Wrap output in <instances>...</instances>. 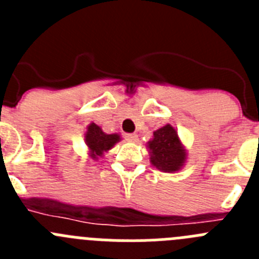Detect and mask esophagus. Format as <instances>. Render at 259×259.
Masks as SVG:
<instances>
[{
    "label": "esophagus",
    "instance_id": "obj_1",
    "mask_svg": "<svg viewBox=\"0 0 259 259\" xmlns=\"http://www.w3.org/2000/svg\"><path fill=\"white\" fill-rule=\"evenodd\" d=\"M124 137L128 143H137V140H139V136L136 134H125Z\"/></svg>",
    "mask_w": 259,
    "mask_h": 259
}]
</instances>
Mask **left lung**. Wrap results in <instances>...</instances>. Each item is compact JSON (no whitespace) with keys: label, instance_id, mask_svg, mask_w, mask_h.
<instances>
[{"label":"left lung","instance_id":"1","mask_svg":"<svg viewBox=\"0 0 259 259\" xmlns=\"http://www.w3.org/2000/svg\"><path fill=\"white\" fill-rule=\"evenodd\" d=\"M146 148L150 155V163L162 172H178L188 159V153L178 130L171 124H164L153 132Z\"/></svg>","mask_w":259,"mask_h":259}]
</instances>
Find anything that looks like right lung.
Masks as SVG:
<instances>
[{"instance_id":"right-lung-1","label":"right lung","mask_w":259,"mask_h":259,"mask_svg":"<svg viewBox=\"0 0 259 259\" xmlns=\"http://www.w3.org/2000/svg\"><path fill=\"white\" fill-rule=\"evenodd\" d=\"M122 137L119 134H106L96 123L91 122L84 132V143L88 149V155L93 161H98L109 150H111Z\"/></svg>"}]
</instances>
